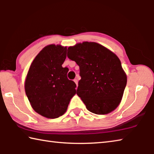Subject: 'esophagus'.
Returning <instances> with one entry per match:
<instances>
[{
  "label": "esophagus",
  "instance_id": "obj_1",
  "mask_svg": "<svg viewBox=\"0 0 154 154\" xmlns=\"http://www.w3.org/2000/svg\"><path fill=\"white\" fill-rule=\"evenodd\" d=\"M74 82L75 83V84L77 85H77H78V80H77V79H74Z\"/></svg>",
  "mask_w": 154,
  "mask_h": 154
}]
</instances>
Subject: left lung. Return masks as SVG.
Segmentation results:
<instances>
[{
    "label": "left lung",
    "instance_id": "obj_1",
    "mask_svg": "<svg viewBox=\"0 0 154 154\" xmlns=\"http://www.w3.org/2000/svg\"><path fill=\"white\" fill-rule=\"evenodd\" d=\"M67 56L79 66L77 94L88 110L106 115L118 107L127 83L118 57L100 44L88 41L69 47Z\"/></svg>",
    "mask_w": 154,
    "mask_h": 154
}]
</instances>
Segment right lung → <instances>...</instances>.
<instances>
[{"mask_svg":"<svg viewBox=\"0 0 154 154\" xmlns=\"http://www.w3.org/2000/svg\"><path fill=\"white\" fill-rule=\"evenodd\" d=\"M66 47L45 46L33 60L25 79L26 94L36 113L54 119L66 111L76 94V84L67 78L69 69L62 67Z\"/></svg>","mask_w":154,"mask_h":154,"instance_id":"obj_1","label":"right lung"}]
</instances>
